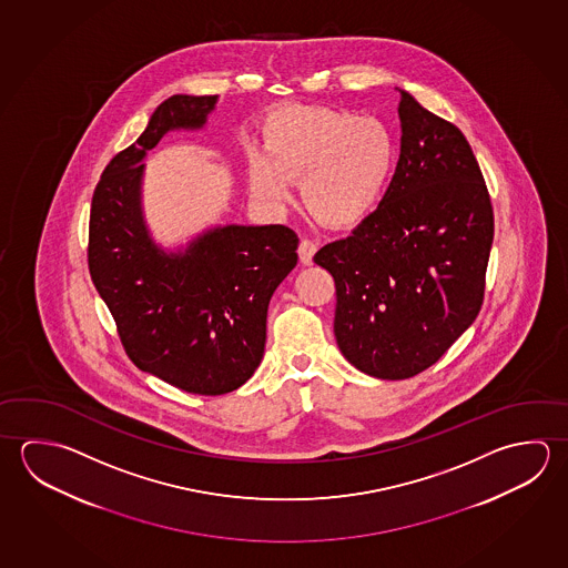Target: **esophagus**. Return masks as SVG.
<instances>
[{
  "label": "esophagus",
  "mask_w": 568,
  "mask_h": 568,
  "mask_svg": "<svg viewBox=\"0 0 568 568\" xmlns=\"http://www.w3.org/2000/svg\"><path fill=\"white\" fill-rule=\"evenodd\" d=\"M318 245L313 240H301L298 243V260L303 265H311L313 263V255L317 253Z\"/></svg>",
  "instance_id": "34e87169"
}]
</instances>
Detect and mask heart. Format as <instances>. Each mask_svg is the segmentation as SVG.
Returning a JSON list of instances; mask_svg holds the SVG:
<instances>
[{
    "mask_svg": "<svg viewBox=\"0 0 568 568\" xmlns=\"http://www.w3.org/2000/svg\"><path fill=\"white\" fill-rule=\"evenodd\" d=\"M395 141L383 121L325 105H295L267 125L265 151L250 155L253 195L270 207L301 200L315 220L347 227L375 210L395 168Z\"/></svg>",
    "mask_w": 568,
    "mask_h": 568,
    "instance_id": "heart-1",
    "label": "heart"
}]
</instances>
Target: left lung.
I'll list each match as a JSON object with an SVG mask.
<instances>
[{
	"instance_id": "left-lung-1",
	"label": "left lung",
	"mask_w": 568,
	"mask_h": 568,
	"mask_svg": "<svg viewBox=\"0 0 568 568\" xmlns=\"http://www.w3.org/2000/svg\"><path fill=\"white\" fill-rule=\"evenodd\" d=\"M400 155L377 210L315 253L335 280V337L371 377H415L477 318L495 235L487 183L457 125L400 90Z\"/></svg>"
}]
</instances>
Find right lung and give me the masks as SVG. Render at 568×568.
<instances>
[{"mask_svg":"<svg viewBox=\"0 0 568 568\" xmlns=\"http://www.w3.org/2000/svg\"><path fill=\"white\" fill-rule=\"evenodd\" d=\"M217 95H171L93 191L88 265L135 367L193 395H225L260 367L273 291L297 265L285 225H225L165 253L141 213V160L171 130H200Z\"/></svg>","mask_w":568,"mask_h":568,"instance_id":"add662e5","label":"right lung"}]
</instances>
